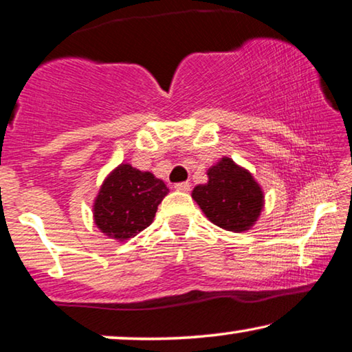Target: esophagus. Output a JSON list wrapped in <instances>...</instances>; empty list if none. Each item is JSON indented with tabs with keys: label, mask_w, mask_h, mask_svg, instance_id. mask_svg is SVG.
Instances as JSON below:
<instances>
[{
	"label": "esophagus",
	"mask_w": 352,
	"mask_h": 352,
	"mask_svg": "<svg viewBox=\"0 0 352 352\" xmlns=\"http://www.w3.org/2000/svg\"><path fill=\"white\" fill-rule=\"evenodd\" d=\"M175 188L179 192H188L190 190V184L188 182H177V184H175Z\"/></svg>",
	"instance_id": "34e87169"
}]
</instances>
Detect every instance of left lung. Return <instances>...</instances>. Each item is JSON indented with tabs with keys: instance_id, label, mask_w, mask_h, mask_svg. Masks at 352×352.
I'll use <instances>...</instances> for the list:
<instances>
[{
	"instance_id": "1",
	"label": "left lung",
	"mask_w": 352,
	"mask_h": 352,
	"mask_svg": "<svg viewBox=\"0 0 352 352\" xmlns=\"http://www.w3.org/2000/svg\"><path fill=\"white\" fill-rule=\"evenodd\" d=\"M208 182L193 187L192 198L214 226L241 233L256 226L265 208V193L252 173L230 157L206 170Z\"/></svg>"
}]
</instances>
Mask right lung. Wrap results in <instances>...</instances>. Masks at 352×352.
I'll use <instances>...</instances> for the list:
<instances>
[{"instance_id": "right-lung-1", "label": "right lung", "mask_w": 352, "mask_h": 352, "mask_svg": "<svg viewBox=\"0 0 352 352\" xmlns=\"http://www.w3.org/2000/svg\"><path fill=\"white\" fill-rule=\"evenodd\" d=\"M170 188L151 171L130 164L117 165L101 182L91 214L98 230L116 241L138 235L154 222L157 206Z\"/></svg>"}]
</instances>
